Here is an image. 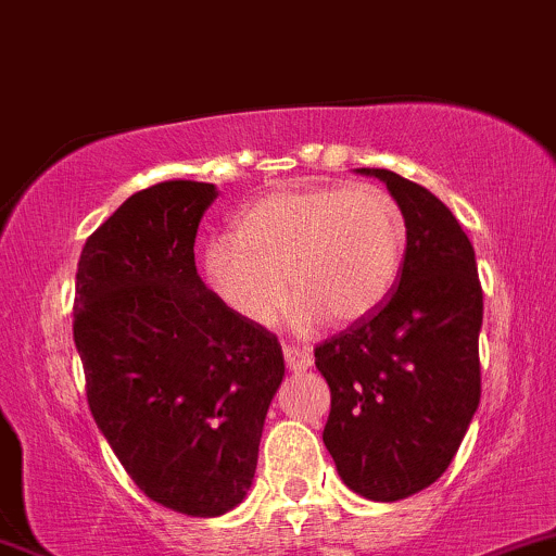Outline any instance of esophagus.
Returning <instances> with one entry per match:
<instances>
[{"label": "esophagus", "instance_id": "esophagus-1", "mask_svg": "<svg viewBox=\"0 0 556 556\" xmlns=\"http://www.w3.org/2000/svg\"><path fill=\"white\" fill-rule=\"evenodd\" d=\"M282 353H285L287 368H290V371H295V374L305 371V368H311V363H314L308 350H300V348H295V344H285Z\"/></svg>", "mask_w": 556, "mask_h": 556}]
</instances>
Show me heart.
I'll use <instances>...</instances> for the list:
<instances>
[{
  "instance_id": "heart-1",
  "label": "heart",
  "mask_w": 556,
  "mask_h": 556,
  "mask_svg": "<svg viewBox=\"0 0 556 556\" xmlns=\"http://www.w3.org/2000/svg\"><path fill=\"white\" fill-rule=\"evenodd\" d=\"M407 248L405 214L387 190L300 188L258 198L235 222L232 240L208 242L203 269L235 314L271 327L295 295L292 318L353 324L384 305Z\"/></svg>"
}]
</instances>
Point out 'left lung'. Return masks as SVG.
<instances>
[{"mask_svg":"<svg viewBox=\"0 0 556 556\" xmlns=\"http://www.w3.org/2000/svg\"><path fill=\"white\" fill-rule=\"evenodd\" d=\"M361 172L387 182L407 248L384 305L316 344L331 392L324 444L355 494L397 502L450 468L473 420L483 290L473 245L437 195L397 172Z\"/></svg>","mask_w":556,"mask_h":556,"instance_id":"1","label":"left lung"}]
</instances>
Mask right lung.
Masks as SVG:
<instances>
[{
  "mask_svg": "<svg viewBox=\"0 0 556 556\" xmlns=\"http://www.w3.org/2000/svg\"><path fill=\"white\" fill-rule=\"evenodd\" d=\"M216 188L167 180L132 193L83 245L73 337L86 400L149 500L193 518L242 502L282 384V344L227 308L195 271Z\"/></svg>",
  "mask_w": 556,
  "mask_h": 556,
  "instance_id": "1",
  "label": "right lung"
}]
</instances>
